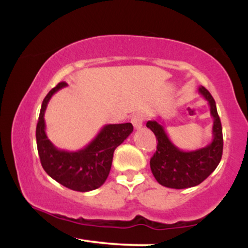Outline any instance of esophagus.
I'll use <instances>...</instances> for the list:
<instances>
[{"instance_id":"34e87169","label":"esophagus","mask_w":248,"mask_h":248,"mask_svg":"<svg viewBox=\"0 0 248 248\" xmlns=\"http://www.w3.org/2000/svg\"><path fill=\"white\" fill-rule=\"evenodd\" d=\"M144 121V115L142 113H136L132 116V124L135 129H140V128L143 126Z\"/></svg>"}]
</instances>
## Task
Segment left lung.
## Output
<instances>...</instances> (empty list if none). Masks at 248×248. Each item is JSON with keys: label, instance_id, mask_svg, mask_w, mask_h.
Returning a JSON list of instances; mask_svg holds the SVG:
<instances>
[{"label": "left lung", "instance_id": "obj_1", "mask_svg": "<svg viewBox=\"0 0 248 248\" xmlns=\"http://www.w3.org/2000/svg\"><path fill=\"white\" fill-rule=\"evenodd\" d=\"M198 92L209 102L213 118L211 143L191 152H183L170 141L164 127L156 120L147 122V127L157 139V149L150 158V169L161 186L171 189H186L201 184L218 167L223 155V129L216 101L204 86Z\"/></svg>", "mask_w": 248, "mask_h": 248}]
</instances>
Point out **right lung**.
I'll return each mask as SVG.
<instances>
[{"label":"right lung","mask_w":248,"mask_h":248,"mask_svg":"<svg viewBox=\"0 0 248 248\" xmlns=\"http://www.w3.org/2000/svg\"><path fill=\"white\" fill-rule=\"evenodd\" d=\"M66 85L65 81L59 82L43 100L36 127L37 149L43 169L51 178L71 190L87 192L105 183L110 171L115 148L130 135L133 124L130 122L106 124L82 149L77 152L58 149L45 133L44 113L51 96Z\"/></svg>","instance_id":"right-lung-1"}]
</instances>
